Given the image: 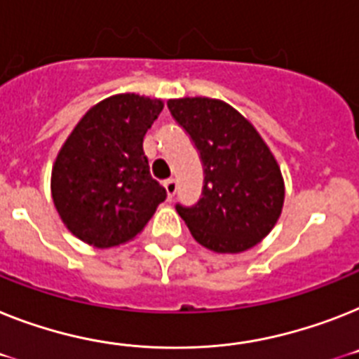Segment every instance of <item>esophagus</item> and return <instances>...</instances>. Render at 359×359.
Masks as SVG:
<instances>
[{"instance_id":"1","label":"esophagus","mask_w":359,"mask_h":359,"mask_svg":"<svg viewBox=\"0 0 359 359\" xmlns=\"http://www.w3.org/2000/svg\"><path fill=\"white\" fill-rule=\"evenodd\" d=\"M164 188H165V194H168V197L173 198L175 194H177V189H179V184H177V180L175 179H168L164 182Z\"/></svg>"}]
</instances>
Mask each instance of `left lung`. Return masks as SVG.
Here are the masks:
<instances>
[{"mask_svg": "<svg viewBox=\"0 0 359 359\" xmlns=\"http://www.w3.org/2000/svg\"><path fill=\"white\" fill-rule=\"evenodd\" d=\"M170 113L197 147L204 170L203 197L177 204L198 245L239 254L272 231L281 215L285 182L261 135L231 105L215 98H175Z\"/></svg>", "mask_w": 359, "mask_h": 359, "instance_id": "left-lung-1", "label": "left lung"}]
</instances>
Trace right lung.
Segmentation results:
<instances>
[{"label": "right lung", "mask_w": 359, "mask_h": 359, "mask_svg": "<svg viewBox=\"0 0 359 359\" xmlns=\"http://www.w3.org/2000/svg\"><path fill=\"white\" fill-rule=\"evenodd\" d=\"M162 100L126 93L83 114L53 165L50 191L63 224L96 248H111L144 230L165 189L149 173L144 135Z\"/></svg>", "instance_id": "add662e5"}]
</instances>
